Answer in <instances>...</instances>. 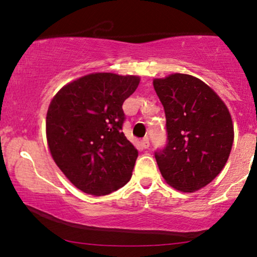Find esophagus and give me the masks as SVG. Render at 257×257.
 Listing matches in <instances>:
<instances>
[{
  "mask_svg": "<svg viewBox=\"0 0 257 257\" xmlns=\"http://www.w3.org/2000/svg\"><path fill=\"white\" fill-rule=\"evenodd\" d=\"M140 146H142V149H149L150 147V140L149 138H144L142 142H140Z\"/></svg>",
  "mask_w": 257,
  "mask_h": 257,
  "instance_id": "esophagus-1",
  "label": "esophagus"
}]
</instances>
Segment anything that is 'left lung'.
Returning a JSON list of instances; mask_svg holds the SVG:
<instances>
[{
    "mask_svg": "<svg viewBox=\"0 0 257 257\" xmlns=\"http://www.w3.org/2000/svg\"><path fill=\"white\" fill-rule=\"evenodd\" d=\"M166 115L167 144L154 153L172 187L195 192L222 171L234 140L233 121L221 98L195 77L174 73L153 80Z\"/></svg>",
    "mask_w": 257,
    "mask_h": 257,
    "instance_id": "obj_1",
    "label": "left lung"
}]
</instances>
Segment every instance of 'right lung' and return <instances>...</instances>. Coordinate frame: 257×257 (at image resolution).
<instances>
[{
  "mask_svg": "<svg viewBox=\"0 0 257 257\" xmlns=\"http://www.w3.org/2000/svg\"><path fill=\"white\" fill-rule=\"evenodd\" d=\"M139 82L137 76L91 73L62 87L49 105L51 156L86 194H110L131 179L138 151L122 133V103Z\"/></svg>",
  "mask_w": 257,
  "mask_h": 257,
  "instance_id": "right-lung-1",
  "label": "right lung"
}]
</instances>
